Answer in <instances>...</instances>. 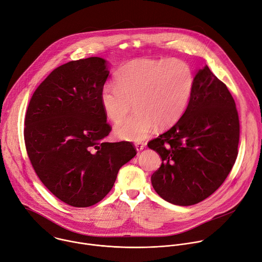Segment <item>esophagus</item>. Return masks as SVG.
<instances>
[{"label": "esophagus", "mask_w": 262, "mask_h": 262, "mask_svg": "<svg viewBox=\"0 0 262 262\" xmlns=\"http://www.w3.org/2000/svg\"><path fill=\"white\" fill-rule=\"evenodd\" d=\"M135 146H136L137 151H142L143 149H144V147H145V144L142 143V142H137V143L135 144Z\"/></svg>", "instance_id": "esophagus-1"}]
</instances>
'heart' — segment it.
<instances>
[{
  "mask_svg": "<svg viewBox=\"0 0 262 262\" xmlns=\"http://www.w3.org/2000/svg\"><path fill=\"white\" fill-rule=\"evenodd\" d=\"M194 89L191 67L180 60L138 59L122 66L115 86L100 92V103L113 122L123 119L132 107L136 112L115 126V135L126 141H142L158 124L176 122L185 111Z\"/></svg>",
  "mask_w": 262,
  "mask_h": 262,
  "instance_id": "b5f03b06",
  "label": "heart"
}]
</instances>
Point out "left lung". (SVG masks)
<instances>
[{
    "instance_id": "1",
    "label": "left lung",
    "mask_w": 262,
    "mask_h": 262,
    "mask_svg": "<svg viewBox=\"0 0 262 262\" xmlns=\"http://www.w3.org/2000/svg\"><path fill=\"white\" fill-rule=\"evenodd\" d=\"M239 120L228 88L207 65L194 78L191 99L180 119L148 143L162 158L151 176L156 192L180 206L197 204L225 181L237 158Z\"/></svg>"
}]
</instances>
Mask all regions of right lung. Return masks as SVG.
<instances>
[{"mask_svg": "<svg viewBox=\"0 0 262 262\" xmlns=\"http://www.w3.org/2000/svg\"><path fill=\"white\" fill-rule=\"evenodd\" d=\"M108 63L99 57L70 61L53 70L30 100L25 142L39 179L74 207L102 200L119 169L136 155L129 142L108 143L111 127L100 92Z\"/></svg>", "mask_w": 262, "mask_h": 262, "instance_id": "1", "label": "right lung"}]
</instances>
